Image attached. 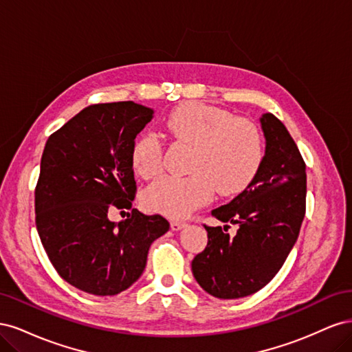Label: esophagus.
<instances>
[{
	"mask_svg": "<svg viewBox=\"0 0 352 352\" xmlns=\"http://www.w3.org/2000/svg\"><path fill=\"white\" fill-rule=\"evenodd\" d=\"M170 226H172V230H180L186 228V221H182V220H172V223H170Z\"/></svg>",
	"mask_w": 352,
	"mask_h": 352,
	"instance_id": "1",
	"label": "esophagus"
}]
</instances>
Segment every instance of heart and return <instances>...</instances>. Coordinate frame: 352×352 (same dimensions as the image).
Segmentation results:
<instances>
[{"instance_id": "b5f03b06", "label": "heart", "mask_w": 352, "mask_h": 352, "mask_svg": "<svg viewBox=\"0 0 352 352\" xmlns=\"http://www.w3.org/2000/svg\"><path fill=\"white\" fill-rule=\"evenodd\" d=\"M168 136L192 148L188 176H163L144 192L148 210L184 217L207 204L214 192L221 197L247 188L263 162L264 144L258 126L228 110L202 102H186L163 122ZM132 164L144 179L163 170V144L154 133H142L132 145Z\"/></svg>"}]
</instances>
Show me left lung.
I'll use <instances>...</instances> for the list:
<instances>
[{
  "label": "left lung",
  "mask_w": 352,
  "mask_h": 352,
  "mask_svg": "<svg viewBox=\"0 0 352 352\" xmlns=\"http://www.w3.org/2000/svg\"><path fill=\"white\" fill-rule=\"evenodd\" d=\"M265 154L248 188L229 204L211 211L230 226L204 225L208 242L192 260L199 286L221 300L252 295L280 270L295 245L305 216L307 175L302 155L283 123L265 113L260 119Z\"/></svg>",
  "instance_id": "8db88e82"
}]
</instances>
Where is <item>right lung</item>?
<instances>
[{"mask_svg":"<svg viewBox=\"0 0 352 352\" xmlns=\"http://www.w3.org/2000/svg\"><path fill=\"white\" fill-rule=\"evenodd\" d=\"M133 101L92 104L45 144L35 188V223L51 264L72 286L117 295L142 274L151 243L168 230L160 214L132 208V145L153 119ZM113 208L132 209L108 220Z\"/></svg>","mask_w":352,"mask_h":352,"instance_id":"add662e5","label":"right lung"}]
</instances>
